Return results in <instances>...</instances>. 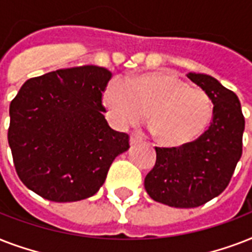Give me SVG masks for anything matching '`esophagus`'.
<instances>
[{
  "mask_svg": "<svg viewBox=\"0 0 252 252\" xmlns=\"http://www.w3.org/2000/svg\"><path fill=\"white\" fill-rule=\"evenodd\" d=\"M129 142H130V145L133 146V145H137V144H140V142H142V137L141 136H138V134H132V136H130V140H129Z\"/></svg>",
  "mask_w": 252,
  "mask_h": 252,
  "instance_id": "34e87169",
  "label": "esophagus"
}]
</instances>
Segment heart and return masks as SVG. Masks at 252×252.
<instances>
[{
    "label": "heart",
    "mask_w": 252,
    "mask_h": 252,
    "mask_svg": "<svg viewBox=\"0 0 252 252\" xmlns=\"http://www.w3.org/2000/svg\"><path fill=\"white\" fill-rule=\"evenodd\" d=\"M103 104L118 126H137L149 112L156 140L168 148L197 140L213 118L209 95L168 72L141 73L129 81L114 78L104 89Z\"/></svg>",
    "instance_id": "b5f03b06"
}]
</instances>
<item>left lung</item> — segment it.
<instances>
[{"instance_id": "8db88e82", "label": "left lung", "mask_w": 252, "mask_h": 252, "mask_svg": "<svg viewBox=\"0 0 252 252\" xmlns=\"http://www.w3.org/2000/svg\"><path fill=\"white\" fill-rule=\"evenodd\" d=\"M187 77L213 103L211 126L187 145L156 148L157 161L144 182L152 199L175 208L200 207L227 187L242 156L245 130L241 103L233 91L207 74Z\"/></svg>"}]
</instances>
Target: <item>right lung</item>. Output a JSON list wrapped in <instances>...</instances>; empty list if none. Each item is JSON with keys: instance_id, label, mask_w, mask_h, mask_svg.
Masks as SVG:
<instances>
[{"instance_id": "right-lung-1", "label": "right lung", "mask_w": 252, "mask_h": 252, "mask_svg": "<svg viewBox=\"0 0 252 252\" xmlns=\"http://www.w3.org/2000/svg\"><path fill=\"white\" fill-rule=\"evenodd\" d=\"M112 73L85 65L30 78L10 103L13 161L26 187L51 201L95 195L129 136L108 126L102 93Z\"/></svg>"}]
</instances>
